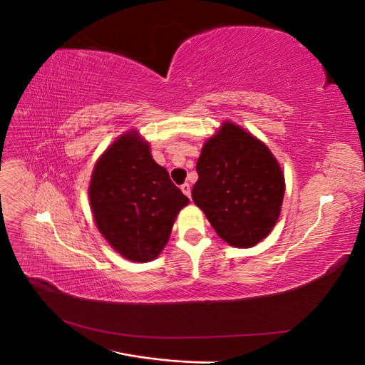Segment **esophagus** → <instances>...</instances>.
<instances>
[{
  "instance_id": "34e87169",
  "label": "esophagus",
  "mask_w": 365,
  "mask_h": 365,
  "mask_svg": "<svg viewBox=\"0 0 365 365\" xmlns=\"http://www.w3.org/2000/svg\"><path fill=\"white\" fill-rule=\"evenodd\" d=\"M181 190H182V193H184L187 197H190L192 190H190V184H189V182H184V184L181 185Z\"/></svg>"
}]
</instances>
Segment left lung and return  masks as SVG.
<instances>
[{"mask_svg":"<svg viewBox=\"0 0 365 365\" xmlns=\"http://www.w3.org/2000/svg\"><path fill=\"white\" fill-rule=\"evenodd\" d=\"M193 202L228 245L251 248L277 222L284 176L268 149L231 121L205 141L196 163Z\"/></svg>","mask_w":365,"mask_h":365,"instance_id":"obj_1","label":"left lung"}]
</instances>
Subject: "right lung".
<instances>
[{
    "label": "right lung",
    "mask_w": 365,
    "mask_h": 365,
    "mask_svg": "<svg viewBox=\"0 0 365 365\" xmlns=\"http://www.w3.org/2000/svg\"><path fill=\"white\" fill-rule=\"evenodd\" d=\"M88 195L98 231L132 262L158 257L180 210L189 204L137 130L118 137L98 158Z\"/></svg>",
    "instance_id": "1"
}]
</instances>
